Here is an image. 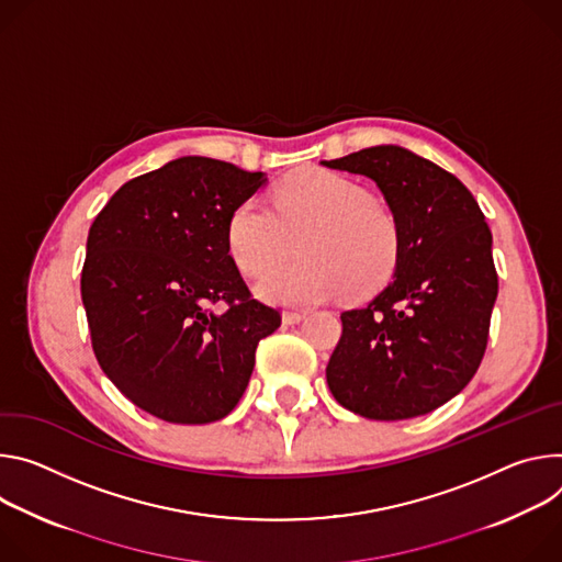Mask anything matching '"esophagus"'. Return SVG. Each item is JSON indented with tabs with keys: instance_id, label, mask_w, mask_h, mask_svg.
<instances>
[{
	"instance_id": "esophagus-1",
	"label": "esophagus",
	"mask_w": 562,
	"mask_h": 562,
	"mask_svg": "<svg viewBox=\"0 0 562 562\" xmlns=\"http://www.w3.org/2000/svg\"><path fill=\"white\" fill-rule=\"evenodd\" d=\"M303 319H305V313H283V324H285V326L301 324Z\"/></svg>"
}]
</instances>
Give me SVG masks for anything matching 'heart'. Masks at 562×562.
<instances>
[{"mask_svg": "<svg viewBox=\"0 0 562 562\" xmlns=\"http://www.w3.org/2000/svg\"><path fill=\"white\" fill-rule=\"evenodd\" d=\"M294 239L302 259L271 271ZM227 247L245 274L271 271L257 285L263 301L303 307L339 292L350 301L380 292L400 266L402 234L366 187L333 171L305 169L277 187L274 210L257 199L240 203L227 223Z\"/></svg>", "mask_w": 562, "mask_h": 562, "instance_id": "obj_1", "label": "heart"}]
</instances>
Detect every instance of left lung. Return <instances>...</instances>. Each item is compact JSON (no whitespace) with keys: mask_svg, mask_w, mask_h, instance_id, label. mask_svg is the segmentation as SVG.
Wrapping results in <instances>:
<instances>
[{"mask_svg":"<svg viewBox=\"0 0 562 562\" xmlns=\"http://www.w3.org/2000/svg\"><path fill=\"white\" fill-rule=\"evenodd\" d=\"M322 165L375 180L402 234L393 281L341 315L326 368L330 393L368 419L426 415L456 397L484 357L497 296L491 229L453 173L404 147Z\"/></svg>","mask_w":562,"mask_h":562,"instance_id":"left-lung-1","label":"left lung"}]
</instances>
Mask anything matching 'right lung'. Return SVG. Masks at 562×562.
<instances>
[{"instance_id":"right-lung-1","label":"right lung","mask_w":562,"mask_h":562,"mask_svg":"<svg viewBox=\"0 0 562 562\" xmlns=\"http://www.w3.org/2000/svg\"><path fill=\"white\" fill-rule=\"evenodd\" d=\"M266 182L263 171L182 156L124 182L89 229L80 285L93 352L124 397L165 422L223 419L259 341L281 326L227 247L232 212Z\"/></svg>"}]
</instances>
